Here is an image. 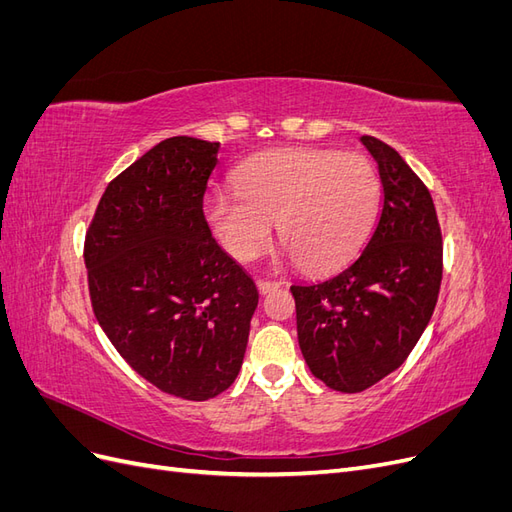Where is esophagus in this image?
<instances>
[{"label": "esophagus", "mask_w": 512, "mask_h": 512, "mask_svg": "<svg viewBox=\"0 0 512 512\" xmlns=\"http://www.w3.org/2000/svg\"><path fill=\"white\" fill-rule=\"evenodd\" d=\"M256 286H258V290L265 294V292H271V290H275V288H280L282 286V282H277V280H256Z\"/></svg>", "instance_id": "1"}]
</instances>
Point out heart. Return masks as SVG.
Segmentation results:
<instances>
[{
    "mask_svg": "<svg viewBox=\"0 0 512 512\" xmlns=\"http://www.w3.org/2000/svg\"><path fill=\"white\" fill-rule=\"evenodd\" d=\"M380 203V179L363 153L316 147L280 149L247 162L237 190L207 203V220L226 252L258 256L277 235L307 271L342 265L363 243Z\"/></svg>",
    "mask_w": 512,
    "mask_h": 512,
    "instance_id": "b5f03b06",
    "label": "heart"
}]
</instances>
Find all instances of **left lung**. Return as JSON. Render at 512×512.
<instances>
[{
    "label": "left lung",
    "instance_id": "8db88e82",
    "mask_svg": "<svg viewBox=\"0 0 512 512\" xmlns=\"http://www.w3.org/2000/svg\"><path fill=\"white\" fill-rule=\"evenodd\" d=\"M361 143L382 181L376 228L344 269L290 286L303 359L342 393L369 389L408 359L442 282V232L425 183L393 147L374 136Z\"/></svg>",
    "mask_w": 512,
    "mask_h": 512
}]
</instances>
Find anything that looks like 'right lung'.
Returning a JSON list of instances; mask_svg holds the SVG:
<instances>
[{"label":"right lung","mask_w":512,"mask_h":512,"mask_svg":"<svg viewBox=\"0 0 512 512\" xmlns=\"http://www.w3.org/2000/svg\"><path fill=\"white\" fill-rule=\"evenodd\" d=\"M220 143L173 136L123 170L85 237L94 314L160 391L205 401L239 376L258 290L203 213Z\"/></svg>","instance_id":"1"}]
</instances>
